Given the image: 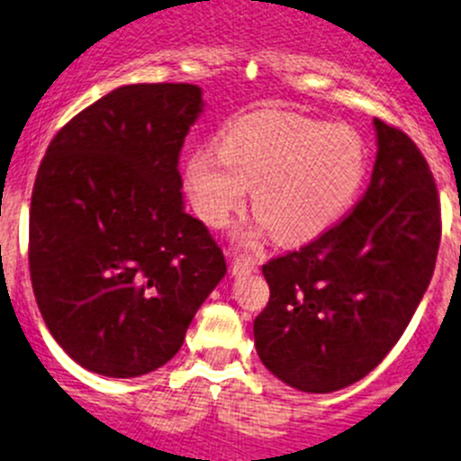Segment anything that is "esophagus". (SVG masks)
Returning <instances> with one entry per match:
<instances>
[{"mask_svg": "<svg viewBox=\"0 0 461 461\" xmlns=\"http://www.w3.org/2000/svg\"><path fill=\"white\" fill-rule=\"evenodd\" d=\"M256 267H258V260L253 258V256H247V253H235V258H233L235 276H242V274L253 272Z\"/></svg>", "mask_w": 461, "mask_h": 461, "instance_id": "esophagus-1", "label": "esophagus"}]
</instances>
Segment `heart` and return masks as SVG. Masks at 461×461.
<instances>
[{"label": "heart", "mask_w": 461, "mask_h": 461, "mask_svg": "<svg viewBox=\"0 0 461 461\" xmlns=\"http://www.w3.org/2000/svg\"><path fill=\"white\" fill-rule=\"evenodd\" d=\"M366 173L368 150L357 130L260 109L230 121L219 148L194 150L183 176L194 212L205 223H228L253 187L260 228H269L278 242L294 244L343 217Z\"/></svg>", "instance_id": "b5f03b06"}]
</instances>
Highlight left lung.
I'll return each instance as SVG.
<instances>
[{"instance_id":"1","label":"left lung","mask_w":461,"mask_h":461,"mask_svg":"<svg viewBox=\"0 0 461 461\" xmlns=\"http://www.w3.org/2000/svg\"><path fill=\"white\" fill-rule=\"evenodd\" d=\"M368 192L322 235L263 265L269 302L253 322L269 373L331 393L382 363L411 322L441 242V203L428 159L375 118Z\"/></svg>"}]
</instances>
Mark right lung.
<instances>
[{
  "label": "right lung",
  "instance_id": "right-lung-1",
  "mask_svg": "<svg viewBox=\"0 0 461 461\" xmlns=\"http://www.w3.org/2000/svg\"><path fill=\"white\" fill-rule=\"evenodd\" d=\"M203 109L194 84H130L50 141L29 208V272L50 333L91 373L139 377L183 348L226 274L183 208L178 162Z\"/></svg>",
  "mask_w": 461,
  "mask_h": 461
}]
</instances>
